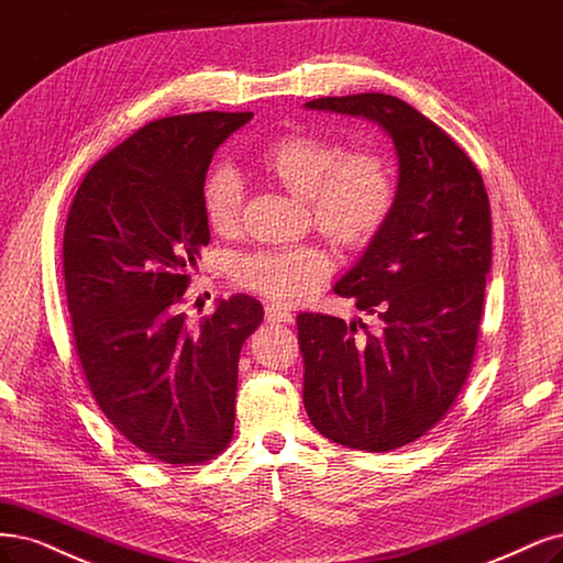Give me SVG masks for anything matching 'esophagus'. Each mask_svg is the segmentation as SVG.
<instances>
[{
	"label": "esophagus",
	"instance_id": "obj_1",
	"mask_svg": "<svg viewBox=\"0 0 563 563\" xmlns=\"http://www.w3.org/2000/svg\"><path fill=\"white\" fill-rule=\"evenodd\" d=\"M265 319L269 323H294V314L288 312L282 305H267L265 307Z\"/></svg>",
	"mask_w": 563,
	"mask_h": 563
}]
</instances>
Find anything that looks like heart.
Segmentation results:
<instances>
[{"instance_id":"obj_1","label":"heart","mask_w":563,"mask_h":563,"mask_svg":"<svg viewBox=\"0 0 563 563\" xmlns=\"http://www.w3.org/2000/svg\"><path fill=\"white\" fill-rule=\"evenodd\" d=\"M267 177L305 198L314 225L344 249L371 246L389 225L398 205V179L391 161L379 151H352L314 132H288L269 142L258 156ZM240 172L219 163L202 181V209L209 228L235 235L244 214ZM333 275V258L319 244L251 251L235 261L240 286L282 302L312 298Z\"/></svg>"}]
</instances>
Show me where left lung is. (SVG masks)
Returning <instances> with one entry per match:
<instances>
[{
    "label": "left lung",
    "mask_w": 563,
    "mask_h": 563,
    "mask_svg": "<svg viewBox=\"0 0 563 563\" xmlns=\"http://www.w3.org/2000/svg\"><path fill=\"white\" fill-rule=\"evenodd\" d=\"M307 107L365 115L398 151L394 217L333 288L375 325L298 317L309 421L344 448L391 452L448 417L473 371L492 267L489 196L450 134L394 95Z\"/></svg>",
    "instance_id": "obj_1"
}]
</instances>
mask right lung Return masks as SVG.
<instances>
[{
    "instance_id": "add662e5",
    "label": "right lung",
    "mask_w": 563,
    "mask_h": 563,
    "mask_svg": "<svg viewBox=\"0 0 563 563\" xmlns=\"http://www.w3.org/2000/svg\"><path fill=\"white\" fill-rule=\"evenodd\" d=\"M251 115L151 121L88 169L65 223L67 309L88 389L134 450L172 466H200L230 444L240 352L265 314L244 294L198 323L184 309L209 244L207 167Z\"/></svg>"
}]
</instances>
